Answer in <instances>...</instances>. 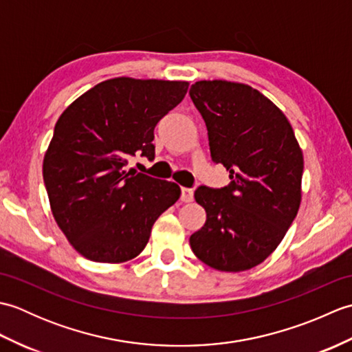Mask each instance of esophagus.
Listing matches in <instances>:
<instances>
[{"label":"esophagus","instance_id":"1","mask_svg":"<svg viewBox=\"0 0 352 352\" xmlns=\"http://www.w3.org/2000/svg\"><path fill=\"white\" fill-rule=\"evenodd\" d=\"M182 201L183 203H192L193 201V190L189 188L182 189Z\"/></svg>","mask_w":352,"mask_h":352}]
</instances>
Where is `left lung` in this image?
<instances>
[{
  "instance_id": "8db88e82",
  "label": "left lung",
  "mask_w": 352,
  "mask_h": 352,
  "mask_svg": "<svg viewBox=\"0 0 352 352\" xmlns=\"http://www.w3.org/2000/svg\"><path fill=\"white\" fill-rule=\"evenodd\" d=\"M189 95L206 122L212 160L231 180L222 189L195 190L207 219L190 236V248L218 271H246L271 256L295 219L302 151L287 118L257 89L203 80Z\"/></svg>"
}]
</instances>
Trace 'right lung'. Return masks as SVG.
Instances as JSON below:
<instances>
[{
	"instance_id": "obj_1",
	"label": "right lung",
	"mask_w": 352,
	"mask_h": 352,
	"mask_svg": "<svg viewBox=\"0 0 352 352\" xmlns=\"http://www.w3.org/2000/svg\"><path fill=\"white\" fill-rule=\"evenodd\" d=\"M188 81H101L58 118L43 157V182L58 228L81 256L122 263L144 251L178 184L126 172L131 155L154 159V129L178 106Z\"/></svg>"
}]
</instances>
